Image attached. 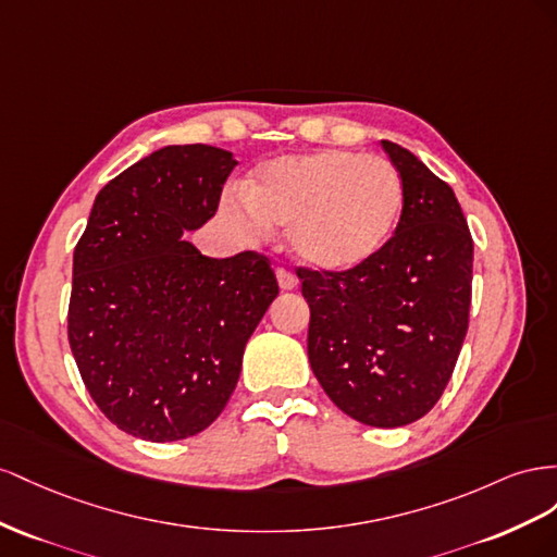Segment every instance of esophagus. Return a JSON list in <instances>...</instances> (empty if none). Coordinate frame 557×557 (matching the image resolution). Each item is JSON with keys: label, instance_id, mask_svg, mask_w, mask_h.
Instances as JSON below:
<instances>
[{"label": "esophagus", "instance_id": "34e87169", "mask_svg": "<svg viewBox=\"0 0 557 557\" xmlns=\"http://www.w3.org/2000/svg\"><path fill=\"white\" fill-rule=\"evenodd\" d=\"M277 284H280V289L292 292V289H296L298 277L292 273L289 268H277Z\"/></svg>", "mask_w": 557, "mask_h": 557}]
</instances>
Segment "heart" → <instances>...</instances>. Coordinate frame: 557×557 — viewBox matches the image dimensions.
<instances>
[{
  "label": "heart",
  "instance_id": "obj_1",
  "mask_svg": "<svg viewBox=\"0 0 557 557\" xmlns=\"http://www.w3.org/2000/svg\"><path fill=\"white\" fill-rule=\"evenodd\" d=\"M401 210L399 170L343 149L275 158L257 168L245 198L221 200V214L245 240H261L268 226L289 228L300 261L336 273L371 261L389 243Z\"/></svg>",
  "mask_w": 557,
  "mask_h": 557
}]
</instances>
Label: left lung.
<instances>
[{
  "mask_svg": "<svg viewBox=\"0 0 557 557\" xmlns=\"http://www.w3.org/2000/svg\"><path fill=\"white\" fill-rule=\"evenodd\" d=\"M404 182L389 243L352 270L298 265L312 373L349 418L404 426L436 406L469 329L473 240L453 188L383 139Z\"/></svg>",
  "mask_w": 557,
  "mask_h": 557,
  "instance_id": "8db88e82",
  "label": "left lung"
}]
</instances>
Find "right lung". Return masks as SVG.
I'll return each mask as SVG.
<instances>
[{
	"label": "right lung",
	"mask_w": 557,
	"mask_h": 557,
	"mask_svg": "<svg viewBox=\"0 0 557 557\" xmlns=\"http://www.w3.org/2000/svg\"><path fill=\"white\" fill-rule=\"evenodd\" d=\"M235 165L208 145L158 149L102 186L76 243L70 347L92 401L131 436L208 429L280 292L263 253L210 259L182 237L216 214Z\"/></svg>",
	"instance_id": "obj_1"
}]
</instances>
